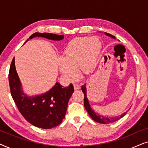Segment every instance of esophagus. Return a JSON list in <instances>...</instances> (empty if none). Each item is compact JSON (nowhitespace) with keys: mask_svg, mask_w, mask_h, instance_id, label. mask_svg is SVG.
<instances>
[{"mask_svg":"<svg viewBox=\"0 0 148 148\" xmlns=\"http://www.w3.org/2000/svg\"><path fill=\"white\" fill-rule=\"evenodd\" d=\"M74 89L75 90H79V89H80V85L79 84H75Z\"/></svg>","mask_w":148,"mask_h":148,"instance_id":"esophagus-1","label":"esophagus"}]
</instances>
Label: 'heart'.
<instances>
[{
  "mask_svg": "<svg viewBox=\"0 0 148 148\" xmlns=\"http://www.w3.org/2000/svg\"><path fill=\"white\" fill-rule=\"evenodd\" d=\"M102 50V43L96 37L77 38L69 42L62 58L58 60V68L68 82L78 77L77 68L85 75L92 73L96 67Z\"/></svg>",
  "mask_w": 148,
  "mask_h": 148,
  "instance_id": "heart-1",
  "label": "heart"
}]
</instances>
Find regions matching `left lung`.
<instances>
[{
  "mask_svg": "<svg viewBox=\"0 0 148 148\" xmlns=\"http://www.w3.org/2000/svg\"><path fill=\"white\" fill-rule=\"evenodd\" d=\"M105 34L107 36H110V37H111L112 38L115 39V36L111 35L110 34H108L106 33V32H105ZM82 90L83 93H84V94L85 108H86L87 112H88V114L91 116V118H92L94 121H96V122H98L99 123H102V124H108V123L115 122V121L119 120V119L122 118V117L124 116L125 115L127 114V111H126V112L124 113H123V114L120 115V116H116V117H108V116H102V115L98 114V113L95 112L94 111L92 110V108L90 107V104H89L88 98H87V95H86V84L83 85L82 86Z\"/></svg>",
  "mask_w": 148,
  "mask_h": 148,
  "instance_id": "8db88e82",
  "label": "left lung"
}]
</instances>
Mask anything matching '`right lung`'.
Returning a JSON list of instances; mask_svg holds the SVG:
<instances>
[{"mask_svg":"<svg viewBox=\"0 0 148 148\" xmlns=\"http://www.w3.org/2000/svg\"><path fill=\"white\" fill-rule=\"evenodd\" d=\"M35 37L59 41L63 39L64 36L36 32L32 34L29 39ZM9 82L12 98L26 121L34 126L44 129L54 128L62 123L65 116L69 100L74 92L72 84L64 88L56 82L53 88L45 94L27 96L22 91L21 82L16 71L15 57L10 66Z\"/></svg>","mask_w":148,"mask_h":148,"instance_id":"1","label":"right lung"}]
</instances>
